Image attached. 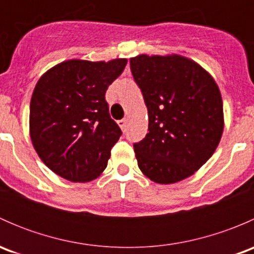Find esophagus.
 <instances>
[{"instance_id":"1","label":"esophagus","mask_w":254,"mask_h":254,"mask_svg":"<svg viewBox=\"0 0 254 254\" xmlns=\"http://www.w3.org/2000/svg\"><path fill=\"white\" fill-rule=\"evenodd\" d=\"M118 124H119V127H122V130H124L125 131V129H127V118H124V119L119 120V122H118Z\"/></svg>"}]
</instances>
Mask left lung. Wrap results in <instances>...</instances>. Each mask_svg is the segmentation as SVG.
<instances>
[{"mask_svg": "<svg viewBox=\"0 0 254 254\" xmlns=\"http://www.w3.org/2000/svg\"><path fill=\"white\" fill-rule=\"evenodd\" d=\"M130 68L147 107L148 132L134 143L141 172L160 184L194 175L216 150L224 111L215 79L181 55H142Z\"/></svg>", "mask_w": 254, "mask_h": 254, "instance_id": "8db88e82", "label": "left lung"}]
</instances>
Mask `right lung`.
I'll list each match as a JSON object with an SVG mask.
<instances>
[{"label": "right lung", "mask_w": 254, "mask_h": 254, "mask_svg": "<svg viewBox=\"0 0 254 254\" xmlns=\"http://www.w3.org/2000/svg\"><path fill=\"white\" fill-rule=\"evenodd\" d=\"M127 63L73 59L39 78L30 99L29 132L38 156L54 173L84 183L106 170L122 130L104 96Z\"/></svg>", "instance_id": "1"}]
</instances>
